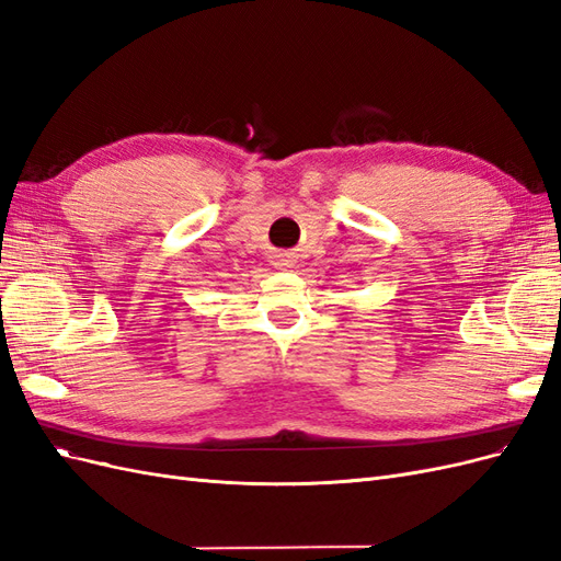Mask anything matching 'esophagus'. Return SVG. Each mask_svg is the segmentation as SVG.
<instances>
[{"label":"esophagus","mask_w":561,"mask_h":561,"mask_svg":"<svg viewBox=\"0 0 561 561\" xmlns=\"http://www.w3.org/2000/svg\"><path fill=\"white\" fill-rule=\"evenodd\" d=\"M283 264H287V260H280V264H278V266H283Z\"/></svg>","instance_id":"esophagus-1"}]
</instances>
